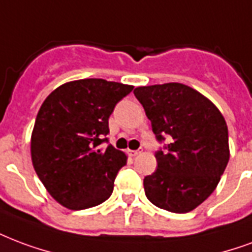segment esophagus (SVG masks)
<instances>
[{
    "mask_svg": "<svg viewBox=\"0 0 252 252\" xmlns=\"http://www.w3.org/2000/svg\"><path fill=\"white\" fill-rule=\"evenodd\" d=\"M139 154H140L139 151H129V155H131V156H133V158H135V156H137Z\"/></svg>",
    "mask_w": 252,
    "mask_h": 252,
    "instance_id": "1",
    "label": "esophagus"
}]
</instances>
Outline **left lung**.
Segmentation results:
<instances>
[{"instance_id": "obj_1", "label": "left lung", "mask_w": 252, "mask_h": 252, "mask_svg": "<svg viewBox=\"0 0 252 252\" xmlns=\"http://www.w3.org/2000/svg\"><path fill=\"white\" fill-rule=\"evenodd\" d=\"M159 141L169 137L167 151H158V168L144 178L145 196L175 214L200 206L215 191L228 159V128L211 100L188 85L167 83L133 91Z\"/></svg>"}]
</instances>
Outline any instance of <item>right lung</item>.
Wrapping results in <instances>:
<instances>
[{"label":"right lung","mask_w":252,"mask_h":252,"mask_svg":"<svg viewBox=\"0 0 252 252\" xmlns=\"http://www.w3.org/2000/svg\"><path fill=\"white\" fill-rule=\"evenodd\" d=\"M133 87L102 79L69 81L56 88L37 113L32 163L50 196L69 210L98 206L112 195L126 155L111 144L108 119Z\"/></svg>","instance_id":"obj_1"}]
</instances>
